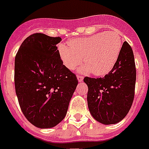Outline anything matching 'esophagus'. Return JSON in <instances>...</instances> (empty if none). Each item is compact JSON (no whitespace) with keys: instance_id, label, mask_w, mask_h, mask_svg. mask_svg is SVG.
Segmentation results:
<instances>
[{"instance_id":"34e87169","label":"esophagus","mask_w":149,"mask_h":149,"mask_svg":"<svg viewBox=\"0 0 149 149\" xmlns=\"http://www.w3.org/2000/svg\"><path fill=\"white\" fill-rule=\"evenodd\" d=\"M77 79H78V81H79V82H81V81H82V80H83V77L81 75H78L77 76Z\"/></svg>"}]
</instances>
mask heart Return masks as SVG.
Masks as SVG:
<instances>
[{
	"label": "heart",
	"instance_id": "b5f03b06",
	"mask_svg": "<svg viewBox=\"0 0 149 149\" xmlns=\"http://www.w3.org/2000/svg\"><path fill=\"white\" fill-rule=\"evenodd\" d=\"M69 45H58L57 50L63 63L69 70H74L84 61L82 69L97 76L109 73L118 60L122 49V41L115 32L99 33L91 36L70 40Z\"/></svg>",
	"mask_w": 149,
	"mask_h": 149
}]
</instances>
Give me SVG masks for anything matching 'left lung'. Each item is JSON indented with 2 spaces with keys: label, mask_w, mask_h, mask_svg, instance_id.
<instances>
[{
  "label": "left lung",
  "mask_w": 149,
  "mask_h": 149,
  "mask_svg": "<svg viewBox=\"0 0 149 149\" xmlns=\"http://www.w3.org/2000/svg\"><path fill=\"white\" fill-rule=\"evenodd\" d=\"M88 86L87 103L92 116L104 125L118 123L131 108L136 83L134 52L123 42L118 60L104 78L86 77Z\"/></svg>",
  "instance_id": "obj_1"
}]
</instances>
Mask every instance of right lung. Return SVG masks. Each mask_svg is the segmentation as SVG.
<instances>
[{
	"instance_id": "obj_1",
	"label": "right lung",
	"mask_w": 149,
	"mask_h": 149,
	"mask_svg": "<svg viewBox=\"0 0 149 149\" xmlns=\"http://www.w3.org/2000/svg\"><path fill=\"white\" fill-rule=\"evenodd\" d=\"M61 40L33 33L15 56L14 79L20 108L28 121L41 129L52 128L64 118L78 85L58 53Z\"/></svg>"
}]
</instances>
